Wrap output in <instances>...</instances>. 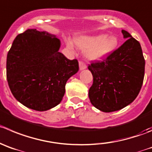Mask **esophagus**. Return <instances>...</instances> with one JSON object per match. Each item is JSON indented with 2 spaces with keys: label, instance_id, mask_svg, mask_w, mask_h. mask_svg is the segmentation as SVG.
Listing matches in <instances>:
<instances>
[{
  "label": "esophagus",
  "instance_id": "34e87169",
  "mask_svg": "<svg viewBox=\"0 0 152 152\" xmlns=\"http://www.w3.org/2000/svg\"><path fill=\"white\" fill-rule=\"evenodd\" d=\"M86 67H87V66L86 65V64L83 63V61H79V69H80V70L86 69Z\"/></svg>",
  "mask_w": 152,
  "mask_h": 152
}]
</instances>
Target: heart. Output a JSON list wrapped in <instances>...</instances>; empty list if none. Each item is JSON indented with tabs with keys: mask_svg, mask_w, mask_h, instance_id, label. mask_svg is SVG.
<instances>
[{
	"mask_svg": "<svg viewBox=\"0 0 152 152\" xmlns=\"http://www.w3.org/2000/svg\"><path fill=\"white\" fill-rule=\"evenodd\" d=\"M74 42L79 48L86 49L85 56L90 61L106 58L115 52L118 45L117 37L106 34L78 37ZM67 45L69 47H73V43L70 41H68Z\"/></svg>",
	"mask_w": 152,
	"mask_h": 152,
	"instance_id": "1",
	"label": "heart"
}]
</instances>
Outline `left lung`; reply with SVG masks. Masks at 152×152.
I'll return each instance as SVG.
<instances>
[{
	"label": "left lung",
	"instance_id": "8db88e82",
	"mask_svg": "<svg viewBox=\"0 0 152 152\" xmlns=\"http://www.w3.org/2000/svg\"><path fill=\"white\" fill-rule=\"evenodd\" d=\"M127 40L105 60L91 64L93 84L88 91L91 104L104 113L128 106L140 93L145 74V59L140 43L127 31Z\"/></svg>",
	"mask_w": 152,
	"mask_h": 152
}]
</instances>
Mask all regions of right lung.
<instances>
[{
  "mask_svg": "<svg viewBox=\"0 0 152 152\" xmlns=\"http://www.w3.org/2000/svg\"><path fill=\"white\" fill-rule=\"evenodd\" d=\"M61 41L46 31L28 29L14 39L7 58V79L19 103L37 111L58 105L66 81L79 70L76 59L59 52Z\"/></svg>",
  "mask_w": 152,
  "mask_h": 152,
  "instance_id": "right-lung-1",
  "label": "right lung"
}]
</instances>
